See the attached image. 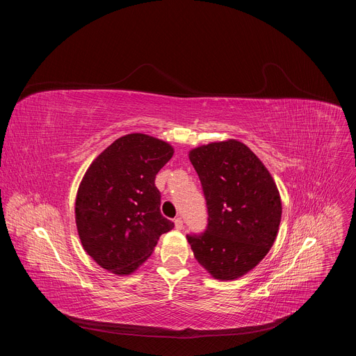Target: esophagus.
<instances>
[{
	"mask_svg": "<svg viewBox=\"0 0 356 356\" xmlns=\"http://www.w3.org/2000/svg\"><path fill=\"white\" fill-rule=\"evenodd\" d=\"M175 227H176V229H183V220H181V217H177V218H175Z\"/></svg>",
	"mask_w": 356,
	"mask_h": 356,
	"instance_id": "1",
	"label": "esophagus"
}]
</instances>
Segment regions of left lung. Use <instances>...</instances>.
I'll return each instance as SVG.
<instances>
[{
  "label": "left lung",
  "mask_w": 356,
  "mask_h": 356,
  "mask_svg": "<svg viewBox=\"0 0 356 356\" xmlns=\"http://www.w3.org/2000/svg\"><path fill=\"white\" fill-rule=\"evenodd\" d=\"M188 156L209 218L206 231L187 235V241L210 275L236 279L255 268L276 239L282 218L279 190L258 156L235 139L195 147Z\"/></svg>",
  "instance_id": "1"
}]
</instances>
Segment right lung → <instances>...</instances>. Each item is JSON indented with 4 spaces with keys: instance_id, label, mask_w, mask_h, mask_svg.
<instances>
[{
    "instance_id": "add662e5",
    "label": "right lung",
    "mask_w": 356,
    "mask_h": 356,
    "mask_svg": "<svg viewBox=\"0 0 356 356\" xmlns=\"http://www.w3.org/2000/svg\"><path fill=\"white\" fill-rule=\"evenodd\" d=\"M173 147L129 134L111 143L86 172L76 198V224L84 250L117 275L132 273L175 224L161 213L158 172Z\"/></svg>"
}]
</instances>
